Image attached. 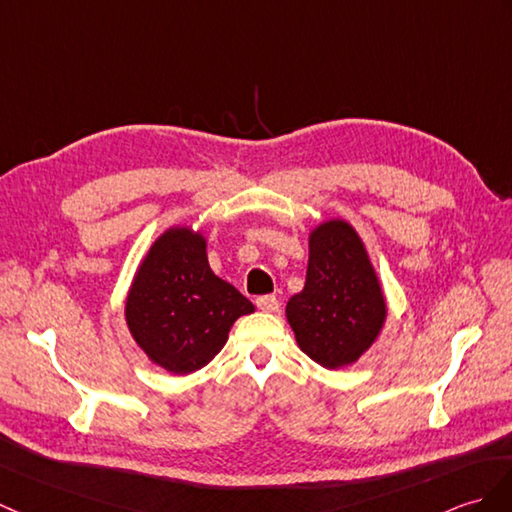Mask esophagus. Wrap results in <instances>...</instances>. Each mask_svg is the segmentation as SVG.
Segmentation results:
<instances>
[{"instance_id":"1","label":"esophagus","mask_w":512,"mask_h":512,"mask_svg":"<svg viewBox=\"0 0 512 512\" xmlns=\"http://www.w3.org/2000/svg\"><path fill=\"white\" fill-rule=\"evenodd\" d=\"M257 307L261 312H268V314H275V312H279V301H277V296H272V294H268V296H259L257 299Z\"/></svg>"}]
</instances>
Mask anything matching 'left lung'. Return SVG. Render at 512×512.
Returning <instances> with one entry per match:
<instances>
[{
	"instance_id": "obj_1",
	"label": "left lung",
	"mask_w": 512,
	"mask_h": 512,
	"mask_svg": "<svg viewBox=\"0 0 512 512\" xmlns=\"http://www.w3.org/2000/svg\"><path fill=\"white\" fill-rule=\"evenodd\" d=\"M307 242L305 288L285 305V318L307 358L325 368L351 366L386 325L382 281L351 222H318Z\"/></svg>"
}]
</instances>
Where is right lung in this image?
Wrapping results in <instances>:
<instances>
[{"label":"right lung","instance_id":"right-lung-1","mask_svg":"<svg viewBox=\"0 0 512 512\" xmlns=\"http://www.w3.org/2000/svg\"><path fill=\"white\" fill-rule=\"evenodd\" d=\"M255 305L213 275L207 235L172 224L139 261L126 294L124 318L146 358L172 375L207 366L229 340L240 316Z\"/></svg>","mask_w":512,"mask_h":512}]
</instances>
